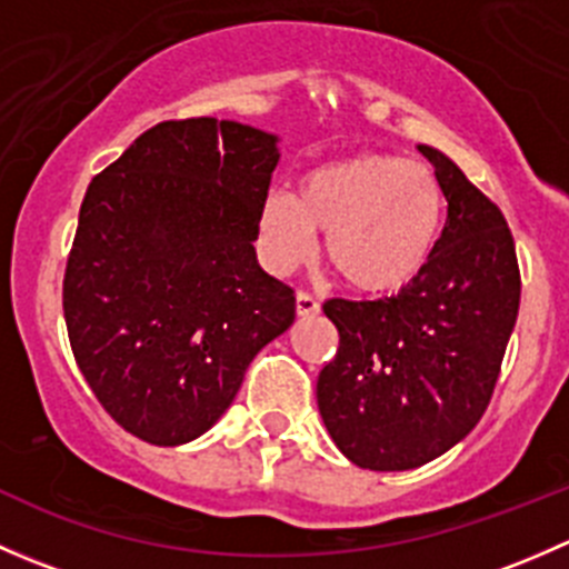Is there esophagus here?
<instances>
[{"label":"esophagus","mask_w":569,"mask_h":569,"mask_svg":"<svg viewBox=\"0 0 569 569\" xmlns=\"http://www.w3.org/2000/svg\"><path fill=\"white\" fill-rule=\"evenodd\" d=\"M319 302L308 291H297V317H317Z\"/></svg>","instance_id":"1"}]
</instances>
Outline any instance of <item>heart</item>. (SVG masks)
<instances>
[{
    "label": "heart",
    "mask_w": 569,
    "mask_h": 569,
    "mask_svg": "<svg viewBox=\"0 0 569 569\" xmlns=\"http://www.w3.org/2000/svg\"><path fill=\"white\" fill-rule=\"evenodd\" d=\"M446 200L438 176L396 153H360L302 176L295 194L272 189L258 206V256L289 274L317 250L360 295H396L421 274L438 242Z\"/></svg>",
    "instance_id": "obj_1"
}]
</instances>
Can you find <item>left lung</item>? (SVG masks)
Here are the masks:
<instances>
[{
	"mask_svg": "<svg viewBox=\"0 0 569 569\" xmlns=\"http://www.w3.org/2000/svg\"><path fill=\"white\" fill-rule=\"evenodd\" d=\"M432 162L449 214L427 267L386 300H327L338 352L317 401L332 443L369 470L432 462L490 405L520 308L515 239L501 209L438 148Z\"/></svg>",
	"mask_w": 569,
	"mask_h": 569,
	"instance_id": "obj_1",
	"label": "left lung"
}]
</instances>
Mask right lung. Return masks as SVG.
Returning <instances> with one entry per match:
<instances>
[{
    "label": "right lung",
    "mask_w": 569,
    "mask_h": 569,
    "mask_svg": "<svg viewBox=\"0 0 569 569\" xmlns=\"http://www.w3.org/2000/svg\"><path fill=\"white\" fill-rule=\"evenodd\" d=\"M278 159V137L237 120H164L84 192L62 280L68 338L101 407L146 443L214 427L295 321V291L252 248Z\"/></svg>",
    "instance_id": "obj_1"
}]
</instances>
